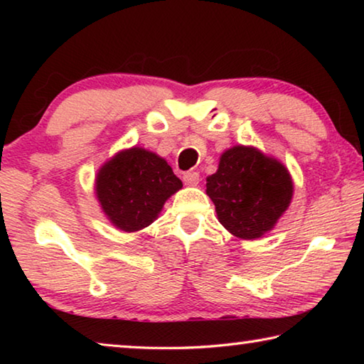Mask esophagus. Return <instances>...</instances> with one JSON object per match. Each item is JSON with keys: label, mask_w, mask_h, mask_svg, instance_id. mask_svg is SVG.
Instances as JSON below:
<instances>
[{"label": "esophagus", "mask_w": 364, "mask_h": 364, "mask_svg": "<svg viewBox=\"0 0 364 364\" xmlns=\"http://www.w3.org/2000/svg\"><path fill=\"white\" fill-rule=\"evenodd\" d=\"M183 183L186 184V186H197V184H199V173H197V171H186V173L183 175Z\"/></svg>", "instance_id": "esophagus-1"}]
</instances>
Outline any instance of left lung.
<instances>
[{
    "label": "left lung",
    "mask_w": 364,
    "mask_h": 364,
    "mask_svg": "<svg viewBox=\"0 0 364 364\" xmlns=\"http://www.w3.org/2000/svg\"><path fill=\"white\" fill-rule=\"evenodd\" d=\"M205 193L218 221L245 241L269 232L291 205L294 181L287 167L254 146H232L207 178Z\"/></svg>",
    "instance_id": "8db88e82"
}]
</instances>
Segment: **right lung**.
Segmentation results:
<instances>
[{"instance_id": "obj_1", "label": "right lung", "mask_w": 364, "mask_h": 364, "mask_svg": "<svg viewBox=\"0 0 364 364\" xmlns=\"http://www.w3.org/2000/svg\"><path fill=\"white\" fill-rule=\"evenodd\" d=\"M181 188L167 160L138 146L106 160L95 180L101 210L117 230L125 232L154 223L165 202Z\"/></svg>"}]
</instances>
